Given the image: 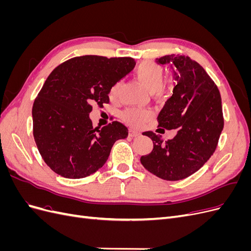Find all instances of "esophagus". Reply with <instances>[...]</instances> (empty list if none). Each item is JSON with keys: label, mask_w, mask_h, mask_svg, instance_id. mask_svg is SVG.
I'll use <instances>...</instances> for the list:
<instances>
[{"label": "esophagus", "mask_w": 251, "mask_h": 251, "mask_svg": "<svg viewBox=\"0 0 251 251\" xmlns=\"http://www.w3.org/2000/svg\"><path fill=\"white\" fill-rule=\"evenodd\" d=\"M128 135H130L131 137H136V136H139L140 133L137 130H134V128H131L130 132H128Z\"/></svg>", "instance_id": "1"}]
</instances>
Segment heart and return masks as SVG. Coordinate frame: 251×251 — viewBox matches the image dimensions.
I'll use <instances>...</instances> for the list:
<instances>
[{"instance_id": "1", "label": "heart", "mask_w": 251, "mask_h": 251, "mask_svg": "<svg viewBox=\"0 0 251 251\" xmlns=\"http://www.w3.org/2000/svg\"><path fill=\"white\" fill-rule=\"evenodd\" d=\"M136 77L147 88L154 97L164 98L172 92L176 75L172 74L168 78L163 79V68L153 62H143L136 68ZM121 87V81H117L110 90V96L115 98ZM151 117V112L143 109H127L123 113V118L131 125H140Z\"/></svg>"}]
</instances>
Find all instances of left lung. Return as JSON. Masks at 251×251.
I'll return each instance as SVG.
<instances>
[{"label": "left lung", "instance_id": "left-lung-1", "mask_svg": "<svg viewBox=\"0 0 251 251\" xmlns=\"http://www.w3.org/2000/svg\"><path fill=\"white\" fill-rule=\"evenodd\" d=\"M156 62L172 64L178 71L174 72L177 85L173 95L157 117L159 127L178 132L165 142L160 135L144 132L154 148L141 156L140 162L155 176L177 181L200 170L214 154L224 126L221 95L206 71L191 57L171 54Z\"/></svg>", "mask_w": 251, "mask_h": 251}]
</instances>
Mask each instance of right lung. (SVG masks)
<instances>
[{"label":"right lung","instance_id":"add662e5","mask_svg":"<svg viewBox=\"0 0 251 251\" xmlns=\"http://www.w3.org/2000/svg\"><path fill=\"white\" fill-rule=\"evenodd\" d=\"M132 57L83 55L57 66L32 107L33 137L44 161L62 177L80 179L100 170L127 127L113 121L93 127L92 105L109 102L111 88L135 67Z\"/></svg>","mask_w":251,"mask_h":251}]
</instances>
